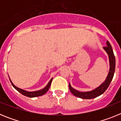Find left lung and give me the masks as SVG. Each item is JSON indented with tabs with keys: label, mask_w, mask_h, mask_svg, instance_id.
Listing matches in <instances>:
<instances>
[{
	"label": "left lung",
	"mask_w": 121,
	"mask_h": 121,
	"mask_svg": "<svg viewBox=\"0 0 121 121\" xmlns=\"http://www.w3.org/2000/svg\"><path fill=\"white\" fill-rule=\"evenodd\" d=\"M106 44V47H103V48L105 51H106L108 56L109 64H110V69H109L108 73L106 79L104 81V82L102 84H100L99 86H98L97 88L91 91H85V92H81V91L76 90L73 88L70 83L69 84V88H70V91L75 96L84 99H93V98H96V97L103 94L108 87L109 85L113 79L114 73H115L116 60H115V57L114 53H113L112 46L108 40L107 41Z\"/></svg>",
	"instance_id": "8db88e82"
}]
</instances>
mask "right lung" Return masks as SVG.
I'll use <instances>...</instances> for the list:
<instances>
[{
  "mask_svg": "<svg viewBox=\"0 0 121 121\" xmlns=\"http://www.w3.org/2000/svg\"><path fill=\"white\" fill-rule=\"evenodd\" d=\"M9 80H10L11 83V84H12V85L13 86L14 88L16 90H17L19 93H21L22 95H24V96H25L29 97V98H35V97H38V96H42V95H43L44 94H45L47 92L49 88H50V85H51V82H52V80H53V78H51V80L49 81V82L48 83L47 85H46L44 88L40 90L35 91H28L24 90L23 89H21V88H19V87H17V86H15V85L13 84V83L11 82L10 79H9Z\"/></svg>",
  "mask_w": 121,
  "mask_h": 121,
  "instance_id": "1",
  "label": "right lung"
}]
</instances>
